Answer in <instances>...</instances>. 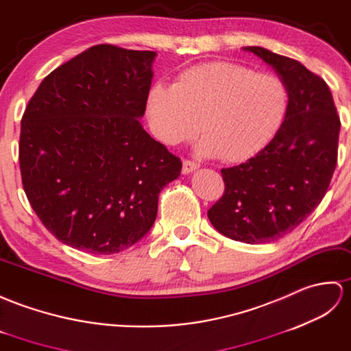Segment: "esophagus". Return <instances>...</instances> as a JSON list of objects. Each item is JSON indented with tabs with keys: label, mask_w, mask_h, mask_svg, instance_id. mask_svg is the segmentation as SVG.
Returning a JSON list of instances; mask_svg holds the SVG:
<instances>
[{
	"label": "esophagus",
	"mask_w": 351,
	"mask_h": 351,
	"mask_svg": "<svg viewBox=\"0 0 351 351\" xmlns=\"http://www.w3.org/2000/svg\"><path fill=\"white\" fill-rule=\"evenodd\" d=\"M199 168V163L195 160H189V159H184L183 160V174H189L192 171H195Z\"/></svg>",
	"instance_id": "esophagus-1"
}]
</instances>
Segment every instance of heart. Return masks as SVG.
Wrapping results in <instances>:
<instances>
[{
	"label": "heart",
	"instance_id": "heart-1",
	"mask_svg": "<svg viewBox=\"0 0 351 351\" xmlns=\"http://www.w3.org/2000/svg\"><path fill=\"white\" fill-rule=\"evenodd\" d=\"M288 111L290 90L281 76L231 61L191 66L176 75L173 85L156 82L147 95V114L159 141H191L201 126L199 153L230 163L266 149Z\"/></svg>",
	"mask_w": 351,
	"mask_h": 351
}]
</instances>
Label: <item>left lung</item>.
Listing matches in <instances>:
<instances>
[{"label": "left lung", "instance_id": "left-lung-1", "mask_svg": "<svg viewBox=\"0 0 351 351\" xmlns=\"http://www.w3.org/2000/svg\"><path fill=\"white\" fill-rule=\"evenodd\" d=\"M287 82L290 111L261 153L222 168L225 191L208 208L213 227L249 245L275 241L314 212L329 189L338 162L339 115L329 85L298 60L247 46Z\"/></svg>", "mask_w": 351, "mask_h": 351}]
</instances>
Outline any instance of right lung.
<instances>
[{
    "instance_id": "1",
    "label": "right lung",
    "mask_w": 351,
    "mask_h": 351,
    "mask_svg": "<svg viewBox=\"0 0 351 351\" xmlns=\"http://www.w3.org/2000/svg\"><path fill=\"white\" fill-rule=\"evenodd\" d=\"M153 51L96 45L45 77L21 120L19 168L51 234L110 255L145 236L182 160L143 129Z\"/></svg>"
}]
</instances>
